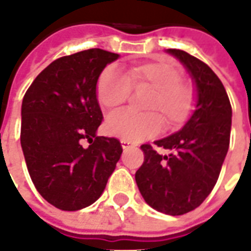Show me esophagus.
Returning <instances> with one entry per match:
<instances>
[{"label": "esophagus", "mask_w": 251, "mask_h": 251, "mask_svg": "<svg viewBox=\"0 0 251 251\" xmlns=\"http://www.w3.org/2000/svg\"><path fill=\"white\" fill-rule=\"evenodd\" d=\"M121 145H122V148H124V149H129V148L134 147V144H133V142L125 141V140H122V141H121Z\"/></svg>", "instance_id": "1"}]
</instances>
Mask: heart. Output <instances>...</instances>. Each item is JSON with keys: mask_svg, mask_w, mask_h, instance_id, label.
I'll use <instances>...</instances> for the list:
<instances>
[{"mask_svg": "<svg viewBox=\"0 0 251 251\" xmlns=\"http://www.w3.org/2000/svg\"><path fill=\"white\" fill-rule=\"evenodd\" d=\"M131 86L151 88L142 106L148 113L121 111L110 115L104 122V130L109 136L125 141H142L160 131V117L168 127H176L184 124L194 111V88L181 82L180 68L169 60L156 59L137 64L126 74L118 67H106L97 83L98 102L106 110L118 109L129 98Z\"/></svg>", "mask_w": 251, "mask_h": 251, "instance_id": "b5f03b06", "label": "heart"}]
</instances>
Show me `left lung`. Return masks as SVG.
Masks as SVG:
<instances>
[{
  "instance_id": "8db88e82",
  "label": "left lung",
  "mask_w": 251,
  "mask_h": 251,
  "mask_svg": "<svg viewBox=\"0 0 251 251\" xmlns=\"http://www.w3.org/2000/svg\"><path fill=\"white\" fill-rule=\"evenodd\" d=\"M167 52L192 77L196 110L179 131L154 141L171 151L168 156L158 154L149 144L141 145L145 157L136 183L152 208L183 215L199 207L216 184L230 145L232 111L225 86L210 67L185 51Z\"/></svg>"
}]
</instances>
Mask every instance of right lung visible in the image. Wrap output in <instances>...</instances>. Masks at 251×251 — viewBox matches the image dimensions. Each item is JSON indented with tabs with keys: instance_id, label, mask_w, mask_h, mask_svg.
<instances>
[{
	"instance_id": "add662e5",
	"label": "right lung",
	"mask_w": 251,
	"mask_h": 251,
	"mask_svg": "<svg viewBox=\"0 0 251 251\" xmlns=\"http://www.w3.org/2000/svg\"><path fill=\"white\" fill-rule=\"evenodd\" d=\"M118 53L93 48L63 56L37 75L21 106V148L44 199L63 211L93 204L122 154L117 138L97 136V83ZM90 145L84 148L81 142Z\"/></svg>"
}]
</instances>
